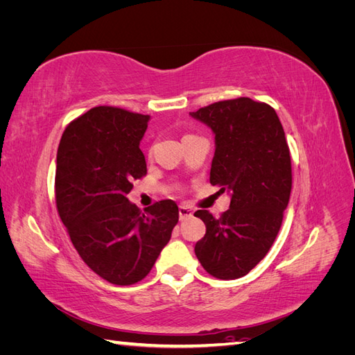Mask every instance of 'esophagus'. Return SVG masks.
Returning a JSON list of instances; mask_svg holds the SVG:
<instances>
[{
  "mask_svg": "<svg viewBox=\"0 0 355 355\" xmlns=\"http://www.w3.org/2000/svg\"><path fill=\"white\" fill-rule=\"evenodd\" d=\"M191 216H192V210L188 206H184V204H182V206H179V219L180 220H185V219H188Z\"/></svg>",
  "mask_w": 355,
  "mask_h": 355,
  "instance_id": "34e87169",
  "label": "esophagus"
}]
</instances>
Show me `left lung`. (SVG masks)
Segmentation results:
<instances>
[{
  "mask_svg": "<svg viewBox=\"0 0 355 355\" xmlns=\"http://www.w3.org/2000/svg\"><path fill=\"white\" fill-rule=\"evenodd\" d=\"M189 115L214 133L210 184L231 194L220 218L194 213L206 225L196 254L210 275L234 280L263 259L280 231L292 191L286 135L274 108L250 98L220 101Z\"/></svg>",
  "mask_w": 355,
  "mask_h": 355,
  "instance_id": "left-lung-1",
  "label": "left lung"
}]
</instances>
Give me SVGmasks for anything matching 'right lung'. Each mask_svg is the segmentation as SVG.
<instances>
[{
    "mask_svg": "<svg viewBox=\"0 0 355 355\" xmlns=\"http://www.w3.org/2000/svg\"><path fill=\"white\" fill-rule=\"evenodd\" d=\"M149 115L96 106L62 135L56 164V206L81 259L103 280L130 286L145 278L179 220L175 201L145 213L130 202L132 182L146 175L139 148Z\"/></svg>",
    "mask_w": 355,
    "mask_h": 355,
    "instance_id": "right-lung-1",
    "label": "right lung"
}]
</instances>
